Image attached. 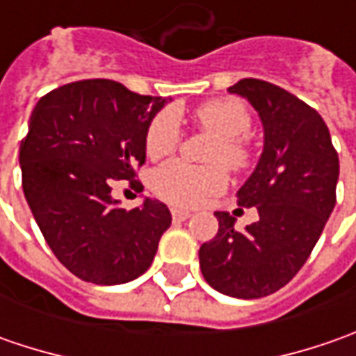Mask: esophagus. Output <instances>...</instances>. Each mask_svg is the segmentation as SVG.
Wrapping results in <instances>:
<instances>
[{
    "label": "esophagus",
    "instance_id": "1",
    "mask_svg": "<svg viewBox=\"0 0 356 356\" xmlns=\"http://www.w3.org/2000/svg\"><path fill=\"white\" fill-rule=\"evenodd\" d=\"M190 216H192V213L184 212V210H172V220H174V222H184Z\"/></svg>",
    "mask_w": 356,
    "mask_h": 356
}]
</instances>
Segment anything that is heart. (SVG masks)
<instances>
[{
	"instance_id": "obj_1",
	"label": "heart",
	"mask_w": 356,
	"mask_h": 356,
	"mask_svg": "<svg viewBox=\"0 0 356 356\" xmlns=\"http://www.w3.org/2000/svg\"><path fill=\"white\" fill-rule=\"evenodd\" d=\"M196 120L208 132L218 136L210 162H224L234 170L248 166L250 150L239 138L252 127V117L245 104L236 99H218L202 104ZM180 138V122L172 111L160 113L146 130L144 148L150 158L168 156ZM227 186V174L222 166L198 168L182 160H172L160 166L152 176V190L158 196L180 208H194L208 198L218 196Z\"/></svg>"
}]
</instances>
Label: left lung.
I'll use <instances>...</instances> for the list:
<instances>
[{
	"mask_svg": "<svg viewBox=\"0 0 356 356\" xmlns=\"http://www.w3.org/2000/svg\"><path fill=\"white\" fill-rule=\"evenodd\" d=\"M229 92L257 111L264 152L239 206L257 208V222L236 229L216 212L218 234L200 248V269L216 291L259 299L293 280L335 208L339 156L321 115L295 95L259 79H241Z\"/></svg>",
	"mask_w": 356,
	"mask_h": 356,
	"instance_id": "1",
	"label": "left lung"
}]
</instances>
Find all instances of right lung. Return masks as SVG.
Masks as SVG:
<instances>
[{
  "label": "right lung",
  "mask_w": 356,
  "mask_h": 356,
  "mask_svg": "<svg viewBox=\"0 0 356 356\" xmlns=\"http://www.w3.org/2000/svg\"><path fill=\"white\" fill-rule=\"evenodd\" d=\"M168 103L108 79L76 81L35 104L19 146L25 200L57 259L79 280L120 285L150 267L170 227L166 204L144 198L124 210L117 180L146 158V130Z\"/></svg>",
  "instance_id": "1"
}]
</instances>
